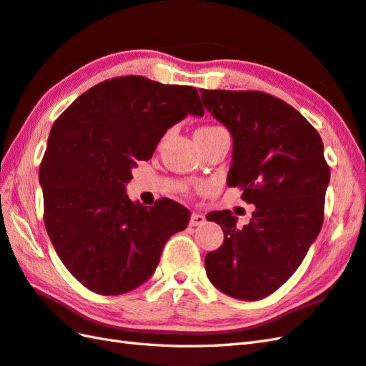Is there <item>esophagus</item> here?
Here are the masks:
<instances>
[{"instance_id": "esophagus-1", "label": "esophagus", "mask_w": 366, "mask_h": 366, "mask_svg": "<svg viewBox=\"0 0 366 366\" xmlns=\"http://www.w3.org/2000/svg\"><path fill=\"white\" fill-rule=\"evenodd\" d=\"M204 222H207V217H204L203 214L192 212L191 220H189V225H191V227H200V225L204 224Z\"/></svg>"}]
</instances>
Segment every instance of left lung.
<instances>
[{
    "label": "left lung",
    "mask_w": 366,
    "mask_h": 366,
    "mask_svg": "<svg viewBox=\"0 0 366 366\" xmlns=\"http://www.w3.org/2000/svg\"><path fill=\"white\" fill-rule=\"evenodd\" d=\"M202 101L233 137L228 186H240L256 209L237 228L229 211L207 219L224 229V244L204 256L209 281L227 295L256 301L295 273L323 227L331 171L323 141L284 101L261 92L200 90Z\"/></svg>",
    "instance_id": "left-lung-1"
}]
</instances>
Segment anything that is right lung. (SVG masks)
<instances>
[{"label": "right lung", "instance_id": "obj_1", "mask_svg": "<svg viewBox=\"0 0 366 366\" xmlns=\"http://www.w3.org/2000/svg\"><path fill=\"white\" fill-rule=\"evenodd\" d=\"M204 110L194 86L142 76L94 85L54 122L40 164L44 227L60 261L99 295H121L154 274L166 240L191 212L169 199L142 207L126 184L167 129Z\"/></svg>", "mask_w": 366, "mask_h": 366}]
</instances>
